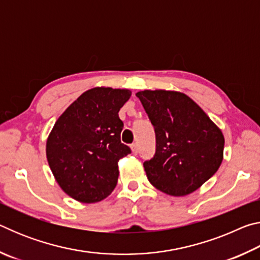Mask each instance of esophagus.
I'll list each match as a JSON object with an SVG mask.
<instances>
[{
	"label": "esophagus",
	"instance_id": "obj_1",
	"mask_svg": "<svg viewBox=\"0 0 260 260\" xmlns=\"http://www.w3.org/2000/svg\"><path fill=\"white\" fill-rule=\"evenodd\" d=\"M131 149H132V152H133L134 155H136V153L139 152V148H138V144H136V143H132Z\"/></svg>",
	"mask_w": 260,
	"mask_h": 260
}]
</instances>
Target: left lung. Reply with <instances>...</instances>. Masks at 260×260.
<instances>
[{"label": "left lung", "instance_id": "left-lung-1", "mask_svg": "<svg viewBox=\"0 0 260 260\" xmlns=\"http://www.w3.org/2000/svg\"><path fill=\"white\" fill-rule=\"evenodd\" d=\"M155 128L156 151L143 162L153 187L172 196L188 195L217 172L225 139L187 95L169 90L136 93Z\"/></svg>", "mask_w": 260, "mask_h": 260}]
</instances>
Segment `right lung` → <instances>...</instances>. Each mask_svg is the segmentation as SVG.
Listing matches in <instances>:
<instances>
[{
    "label": "right lung",
    "mask_w": 260,
    "mask_h": 260,
    "mask_svg": "<svg viewBox=\"0 0 260 260\" xmlns=\"http://www.w3.org/2000/svg\"><path fill=\"white\" fill-rule=\"evenodd\" d=\"M128 89L96 87L74 101L57 119L47 141V159L59 187L82 203L104 200L118 181V160L131 153L121 143L118 112Z\"/></svg>",
    "instance_id": "obj_1"
}]
</instances>
